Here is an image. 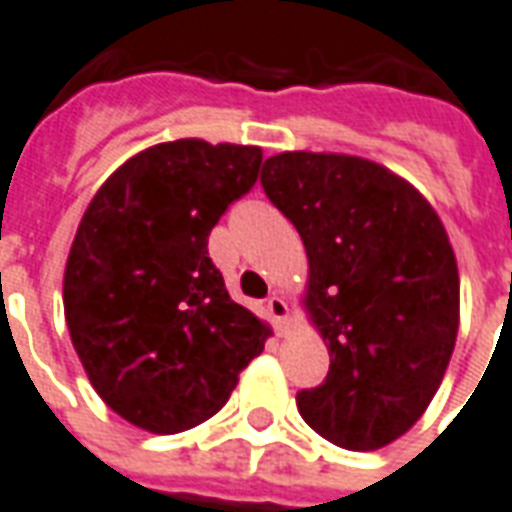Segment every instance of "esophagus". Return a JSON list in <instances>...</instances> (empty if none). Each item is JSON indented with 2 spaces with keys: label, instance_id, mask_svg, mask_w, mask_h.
<instances>
[{
  "label": "esophagus",
  "instance_id": "obj_1",
  "mask_svg": "<svg viewBox=\"0 0 512 512\" xmlns=\"http://www.w3.org/2000/svg\"><path fill=\"white\" fill-rule=\"evenodd\" d=\"M267 314H270V320L275 322V328H278V331H284L286 320H289V306H286L284 297L281 295L267 297Z\"/></svg>",
  "mask_w": 512,
  "mask_h": 512
}]
</instances>
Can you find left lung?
Segmentation results:
<instances>
[{
	"label": "left lung",
	"mask_w": 512,
	"mask_h": 512,
	"mask_svg": "<svg viewBox=\"0 0 512 512\" xmlns=\"http://www.w3.org/2000/svg\"><path fill=\"white\" fill-rule=\"evenodd\" d=\"M262 187L306 245V308L331 353L297 411L336 447H386L430 405L455 350L447 231L408 181L361 157L284 151L264 162Z\"/></svg>",
	"instance_id": "obj_1"
}]
</instances>
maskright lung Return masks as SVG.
Returning a JSON list of instances; mask_svg holds the SVG:
<instances>
[{
  "mask_svg": "<svg viewBox=\"0 0 512 512\" xmlns=\"http://www.w3.org/2000/svg\"><path fill=\"white\" fill-rule=\"evenodd\" d=\"M262 148L173 140L123 162L85 209L63 281L93 389L126 422L181 433L226 405L270 328L231 300L209 234Z\"/></svg>",
  "mask_w": 512,
  "mask_h": 512,
  "instance_id": "obj_1",
  "label": "right lung"
}]
</instances>
